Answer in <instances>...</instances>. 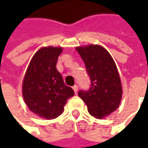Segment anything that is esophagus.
Listing matches in <instances>:
<instances>
[{
	"instance_id": "1",
	"label": "esophagus",
	"mask_w": 148,
	"mask_h": 148,
	"mask_svg": "<svg viewBox=\"0 0 148 148\" xmlns=\"http://www.w3.org/2000/svg\"><path fill=\"white\" fill-rule=\"evenodd\" d=\"M72 89H73L74 92H75V93H77V90H78V86H77V85H75V86H72Z\"/></svg>"
}]
</instances>
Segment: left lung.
<instances>
[{
  "label": "left lung",
  "instance_id": "obj_1",
  "mask_svg": "<svg viewBox=\"0 0 148 148\" xmlns=\"http://www.w3.org/2000/svg\"><path fill=\"white\" fill-rule=\"evenodd\" d=\"M90 79L87 90L78 95L87 105L90 115L103 119L119 108L122 99L121 81L114 61L109 52L99 45L77 47Z\"/></svg>",
  "mask_w": 148,
  "mask_h": 148
}]
</instances>
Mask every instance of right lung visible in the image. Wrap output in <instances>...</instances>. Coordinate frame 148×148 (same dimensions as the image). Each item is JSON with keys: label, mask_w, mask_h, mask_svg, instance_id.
Wrapping results in <instances>:
<instances>
[{"label": "right lung", "mask_w": 148, "mask_h": 148, "mask_svg": "<svg viewBox=\"0 0 148 148\" xmlns=\"http://www.w3.org/2000/svg\"><path fill=\"white\" fill-rule=\"evenodd\" d=\"M62 49L43 47L32 58L23 81L22 91L29 109L41 118L53 119L62 114L74 90L66 86L57 62Z\"/></svg>", "instance_id": "right-lung-1"}]
</instances>
